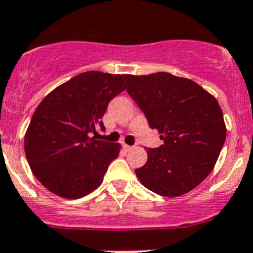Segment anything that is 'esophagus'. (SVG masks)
<instances>
[{
    "label": "esophagus",
    "mask_w": 253,
    "mask_h": 253,
    "mask_svg": "<svg viewBox=\"0 0 253 253\" xmlns=\"http://www.w3.org/2000/svg\"><path fill=\"white\" fill-rule=\"evenodd\" d=\"M124 149H125V150H126V151H129V150H132L133 146H129V145L125 144V145H124Z\"/></svg>",
    "instance_id": "34e87169"
}]
</instances>
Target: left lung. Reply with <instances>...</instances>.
<instances>
[{
	"label": "left lung",
	"mask_w": 253,
	"mask_h": 253,
	"mask_svg": "<svg viewBox=\"0 0 253 253\" xmlns=\"http://www.w3.org/2000/svg\"><path fill=\"white\" fill-rule=\"evenodd\" d=\"M124 78L128 95L164 141L148 149V162L136 175L162 196L190 192L210 174L225 141L218 100L190 79L168 72Z\"/></svg>",
	"instance_id": "obj_1"
}]
</instances>
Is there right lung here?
I'll return each mask as SVG.
<instances>
[{
  "instance_id": "obj_1",
  "label": "right lung",
  "mask_w": 253,
  "mask_h": 253,
  "mask_svg": "<svg viewBox=\"0 0 253 253\" xmlns=\"http://www.w3.org/2000/svg\"><path fill=\"white\" fill-rule=\"evenodd\" d=\"M126 89L124 75L87 71L50 91L25 133L26 159L38 181L65 199L95 190L120 144L96 140L109 102ZM94 134V136H91Z\"/></svg>"
}]
</instances>
